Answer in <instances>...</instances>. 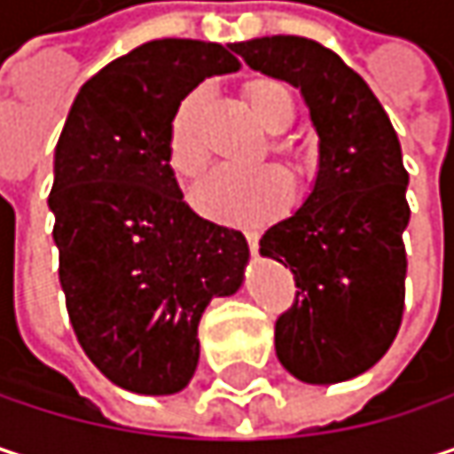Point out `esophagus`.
<instances>
[{"label":"esophagus","instance_id":"34e87169","mask_svg":"<svg viewBox=\"0 0 454 454\" xmlns=\"http://www.w3.org/2000/svg\"><path fill=\"white\" fill-rule=\"evenodd\" d=\"M247 244H249V249L257 254V249H260V236H257V231H247Z\"/></svg>","mask_w":454,"mask_h":454}]
</instances>
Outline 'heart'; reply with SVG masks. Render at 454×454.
<instances>
[{
	"label": "heart",
	"mask_w": 454,
	"mask_h": 454,
	"mask_svg": "<svg viewBox=\"0 0 454 454\" xmlns=\"http://www.w3.org/2000/svg\"><path fill=\"white\" fill-rule=\"evenodd\" d=\"M244 94L252 115L268 134H284L292 129L297 107L294 94L284 81L254 78L247 83ZM205 105L207 89H194L181 99L168 126V165L184 178L197 176L207 160L202 138ZM281 149L292 154L286 146ZM189 200L194 210L202 213L205 218L231 226H262L289 210L294 200V184L281 168L273 165L254 170L215 168L192 186Z\"/></svg>",
	"instance_id": "b5f03b06"
}]
</instances>
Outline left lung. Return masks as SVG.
<instances>
[{
	"instance_id": "obj_1",
	"label": "left lung",
	"mask_w": 454,
	"mask_h": 454,
	"mask_svg": "<svg viewBox=\"0 0 454 454\" xmlns=\"http://www.w3.org/2000/svg\"><path fill=\"white\" fill-rule=\"evenodd\" d=\"M252 70L300 89L317 134V173L260 254L294 273L297 300L276 320V355L305 384H339L373 368L405 310L408 170L376 94L344 59L302 36L231 44Z\"/></svg>"
}]
</instances>
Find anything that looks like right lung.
Masks as SVG:
<instances>
[{"label": "right lung", "instance_id": "obj_1", "mask_svg": "<svg viewBox=\"0 0 454 454\" xmlns=\"http://www.w3.org/2000/svg\"><path fill=\"white\" fill-rule=\"evenodd\" d=\"M239 67L231 46L146 42L81 86L57 138L49 210L67 316L121 389L181 392L200 363L205 308L244 284V233L200 218L168 165L181 99Z\"/></svg>", "mask_w": 454, "mask_h": 454}]
</instances>
